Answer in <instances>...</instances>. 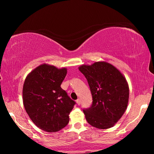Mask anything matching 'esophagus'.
<instances>
[{
	"label": "esophagus",
	"instance_id": "obj_1",
	"mask_svg": "<svg viewBox=\"0 0 154 154\" xmlns=\"http://www.w3.org/2000/svg\"><path fill=\"white\" fill-rule=\"evenodd\" d=\"M76 102H77V105H79L80 104H81V100H80L79 98V99H77V100H76Z\"/></svg>",
	"mask_w": 154,
	"mask_h": 154
}]
</instances>
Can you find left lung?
Here are the masks:
<instances>
[{
  "mask_svg": "<svg viewBox=\"0 0 154 154\" xmlns=\"http://www.w3.org/2000/svg\"><path fill=\"white\" fill-rule=\"evenodd\" d=\"M89 84L92 103L83 109L88 124L99 129L113 126L126 111L129 88L125 77L113 65L97 62L79 68Z\"/></svg>",
  "mask_w": 154,
  "mask_h": 154,
  "instance_id": "left-lung-1",
  "label": "left lung"
}]
</instances>
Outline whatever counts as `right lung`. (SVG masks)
Masks as SVG:
<instances>
[{
	"mask_svg": "<svg viewBox=\"0 0 154 154\" xmlns=\"http://www.w3.org/2000/svg\"><path fill=\"white\" fill-rule=\"evenodd\" d=\"M67 73L66 68L58 69L42 64L26 78L23 86V103L34 124L44 131L55 132L69 124L74 100L62 89Z\"/></svg>",
	"mask_w": 154,
	"mask_h": 154,
	"instance_id": "obj_1",
	"label": "right lung"
}]
</instances>
